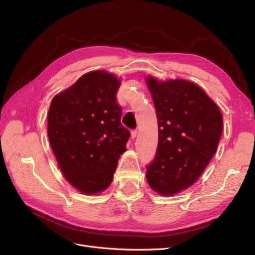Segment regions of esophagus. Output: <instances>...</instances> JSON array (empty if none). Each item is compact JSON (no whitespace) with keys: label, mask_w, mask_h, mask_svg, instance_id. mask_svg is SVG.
Returning <instances> with one entry per match:
<instances>
[{"label":"esophagus","mask_w":255,"mask_h":255,"mask_svg":"<svg viewBox=\"0 0 255 255\" xmlns=\"http://www.w3.org/2000/svg\"><path fill=\"white\" fill-rule=\"evenodd\" d=\"M137 134H138V132L136 129H133L132 132H130V136H132V138L134 139V138H136V136H137Z\"/></svg>","instance_id":"obj_1"}]
</instances>
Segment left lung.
<instances>
[{
  "mask_svg": "<svg viewBox=\"0 0 255 255\" xmlns=\"http://www.w3.org/2000/svg\"><path fill=\"white\" fill-rule=\"evenodd\" d=\"M145 83L158 126L155 158L145 177L158 195L173 196L191 186L213 158L222 134V115L195 83L158 81L151 75Z\"/></svg>",
  "mask_w": 255,
  "mask_h": 255,
  "instance_id": "obj_1",
  "label": "left lung"
}]
</instances>
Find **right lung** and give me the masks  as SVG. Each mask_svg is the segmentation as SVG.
<instances>
[{"mask_svg": "<svg viewBox=\"0 0 255 255\" xmlns=\"http://www.w3.org/2000/svg\"><path fill=\"white\" fill-rule=\"evenodd\" d=\"M120 80L104 70L82 75L52 99L48 136L65 179L84 195L110 186L130 136L121 125Z\"/></svg>", "mask_w": 255, "mask_h": 255, "instance_id": "right-lung-1", "label": "right lung"}]
</instances>
